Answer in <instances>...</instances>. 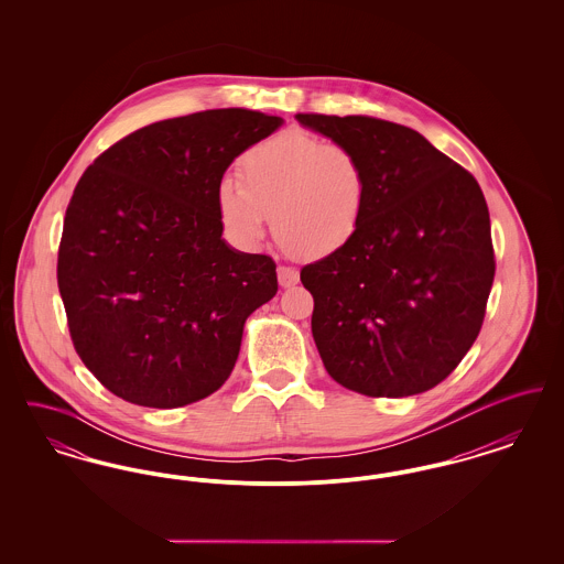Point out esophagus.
<instances>
[{"label": "esophagus", "mask_w": 564, "mask_h": 564, "mask_svg": "<svg viewBox=\"0 0 564 564\" xmlns=\"http://www.w3.org/2000/svg\"><path fill=\"white\" fill-rule=\"evenodd\" d=\"M276 276H279V285L281 288H294L295 283L300 281L297 270L290 269V267H279L276 269Z\"/></svg>", "instance_id": "obj_1"}]
</instances>
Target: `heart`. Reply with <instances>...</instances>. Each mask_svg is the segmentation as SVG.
<instances>
[{"label":"heart","mask_w":564,"mask_h":564,"mask_svg":"<svg viewBox=\"0 0 564 564\" xmlns=\"http://www.w3.org/2000/svg\"><path fill=\"white\" fill-rule=\"evenodd\" d=\"M241 184L224 177L217 212L226 232L258 247L272 217L276 242L297 258H325L345 249L361 228L370 173L345 143L285 131L249 148L239 162Z\"/></svg>","instance_id":"1"}]
</instances>
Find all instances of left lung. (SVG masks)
Wrapping results in <instances>:
<instances>
[{
    "instance_id": "left-lung-1",
    "label": "left lung",
    "mask_w": 564,
    "mask_h": 564,
    "mask_svg": "<svg viewBox=\"0 0 564 564\" xmlns=\"http://www.w3.org/2000/svg\"><path fill=\"white\" fill-rule=\"evenodd\" d=\"M370 173L359 232L300 272L327 375L368 398L430 391L480 334L495 279L482 189L416 131L372 116L297 113Z\"/></svg>"
}]
</instances>
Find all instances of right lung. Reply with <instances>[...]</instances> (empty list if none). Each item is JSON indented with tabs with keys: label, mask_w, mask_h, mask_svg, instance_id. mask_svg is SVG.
Returning a JSON list of instances; mask_svg holds the SVG:
<instances>
[{
	"label": "right lung",
	"mask_w": 564,
	"mask_h": 564,
	"mask_svg": "<svg viewBox=\"0 0 564 564\" xmlns=\"http://www.w3.org/2000/svg\"><path fill=\"white\" fill-rule=\"evenodd\" d=\"M283 118L209 109L143 127L93 162L63 221L56 279L84 366L124 402L180 408L232 372L276 264L221 239L217 186Z\"/></svg>",
	"instance_id": "add662e5"
}]
</instances>
